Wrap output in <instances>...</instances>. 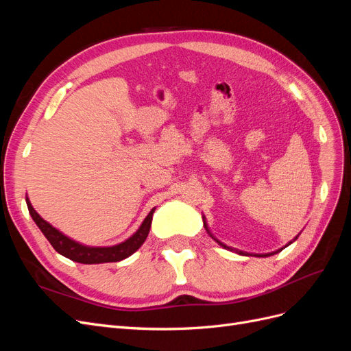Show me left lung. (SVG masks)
<instances>
[{"instance_id":"left-lung-1","label":"left lung","mask_w":351,"mask_h":351,"mask_svg":"<svg viewBox=\"0 0 351 351\" xmlns=\"http://www.w3.org/2000/svg\"><path fill=\"white\" fill-rule=\"evenodd\" d=\"M204 226H205L206 231L209 232V230H208V226H206V221H205V218H204ZM209 236H210L212 239H214V240H215V241H217V243L219 244V246H222V247H224V249H228V250H234V249H231V247L226 246V244H224V243H221V241H218V240H217V239H215L214 236H212V234H210V232H209ZM295 239H297V237H295ZM295 239H294V240H295ZM290 243H291V241H290ZM290 243H289V244H290ZM289 244H287V246H289ZM281 250H282V249H281ZM236 252H237L239 254H247V253H244V252H240V250H236ZM278 252H280V250H278ZM274 253H277V252H274ZM274 253H267V254H256V256H262V258H265V256H271V254H274Z\"/></svg>"}]
</instances>
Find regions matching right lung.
Listing matches in <instances>:
<instances>
[{"label": "right lung", "mask_w": 351, "mask_h": 351, "mask_svg": "<svg viewBox=\"0 0 351 351\" xmlns=\"http://www.w3.org/2000/svg\"><path fill=\"white\" fill-rule=\"evenodd\" d=\"M26 204H27L29 214L36 222L39 230L44 232V236L48 239L52 247H54L60 254H62V256L69 258L70 261L79 262V263H88V265L105 263V262H119V261L129 258L130 254H133L137 249L142 246L147 234H149L151 224H152V215L155 212V208H154L149 214H147L145 221L142 222L139 230H137L134 234L130 239H127L125 241H123L120 244H115V246H110V247H89V246H83V244L69 239L67 236L62 234V232H60L57 228L48 224L44 218H40V215L34 209V206H32L27 197H26Z\"/></svg>", "instance_id": "right-lung-1"}]
</instances>
